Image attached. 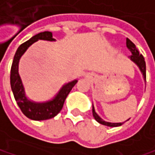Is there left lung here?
I'll return each instance as SVG.
<instances>
[{"instance_id": "obj_1", "label": "left lung", "mask_w": 155, "mask_h": 155, "mask_svg": "<svg viewBox=\"0 0 155 155\" xmlns=\"http://www.w3.org/2000/svg\"><path fill=\"white\" fill-rule=\"evenodd\" d=\"M126 46H127L128 49L131 52V56L129 57L130 59L133 63H135L137 65V67L139 68V70H140V72H141V74H142V75H143L144 81H145V82H146V81H147V74H146V62H145L144 57L138 52V49L136 48V45L134 44L133 42H132L130 39H128V38L126 39ZM92 113H93L94 118H95V120H96L97 122H99L100 124L106 125V126H109V127H118V126H120V125H122V124L124 123V122H109V121L104 120L102 119V118L96 113L95 108H94V106H93V105H92ZM127 120H129V119ZM127 120H126V121H127Z\"/></svg>"}]
</instances>
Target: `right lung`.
Returning a JSON list of instances; mask_svg holds the SVG:
<instances>
[{
	"label": "right lung",
	"mask_w": 155,
	"mask_h": 155,
	"mask_svg": "<svg viewBox=\"0 0 155 155\" xmlns=\"http://www.w3.org/2000/svg\"><path fill=\"white\" fill-rule=\"evenodd\" d=\"M39 40L56 41L51 32L46 31L33 36L27 41L21 44L16 51L10 70V86L15 100L21 109L22 113L29 119L34 120H44L55 117L62 109L64 100L72 91L74 86L77 83L78 80H74L64 83L58 92L49 100L43 102H36L31 100L25 94V86L18 73V65L21 57L27 49Z\"/></svg>",
	"instance_id": "add662e5"
}]
</instances>
